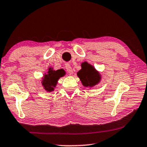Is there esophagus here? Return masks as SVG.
<instances>
[{
	"label": "esophagus",
	"mask_w": 147,
	"mask_h": 147,
	"mask_svg": "<svg viewBox=\"0 0 147 147\" xmlns=\"http://www.w3.org/2000/svg\"><path fill=\"white\" fill-rule=\"evenodd\" d=\"M66 69L67 71V73L69 74H72L73 73V69H72V67L69 64H66Z\"/></svg>",
	"instance_id": "obj_1"
}]
</instances>
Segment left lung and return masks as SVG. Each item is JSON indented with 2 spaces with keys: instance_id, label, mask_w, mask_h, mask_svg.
I'll use <instances>...</instances> for the list:
<instances>
[{
  "instance_id": "left-lung-1",
  "label": "left lung",
  "mask_w": 147,
  "mask_h": 147,
  "mask_svg": "<svg viewBox=\"0 0 147 147\" xmlns=\"http://www.w3.org/2000/svg\"><path fill=\"white\" fill-rule=\"evenodd\" d=\"M83 85L86 87H92L98 84L101 80L99 72L91 64L84 62L81 65V69L77 74Z\"/></svg>"
}]
</instances>
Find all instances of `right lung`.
I'll return each mask as SVG.
<instances>
[{
  "instance_id": "obj_1",
  "label": "right lung",
  "mask_w": 147,
  "mask_h": 147,
  "mask_svg": "<svg viewBox=\"0 0 147 147\" xmlns=\"http://www.w3.org/2000/svg\"><path fill=\"white\" fill-rule=\"evenodd\" d=\"M65 74L66 73L64 69H60L58 70H53V67H49L47 74L45 73L44 74L43 79L41 82L44 89L47 92L54 91L55 87H56L57 85L58 80L60 78L64 76Z\"/></svg>"
}]
</instances>
